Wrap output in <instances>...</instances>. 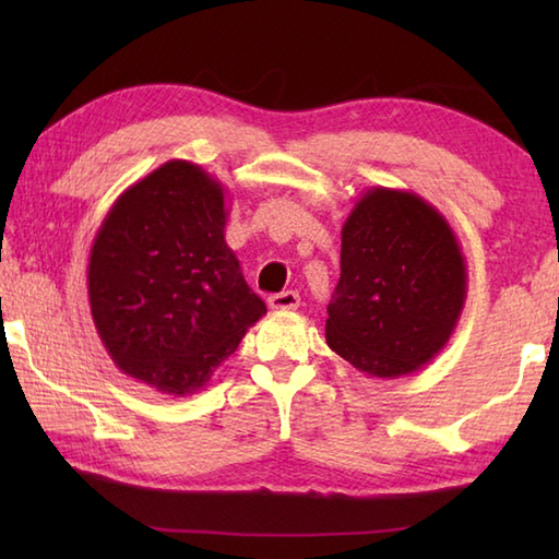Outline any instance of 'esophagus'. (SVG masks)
<instances>
[{
	"instance_id": "obj_1",
	"label": "esophagus",
	"mask_w": 559,
	"mask_h": 559,
	"mask_svg": "<svg viewBox=\"0 0 559 559\" xmlns=\"http://www.w3.org/2000/svg\"><path fill=\"white\" fill-rule=\"evenodd\" d=\"M269 307L273 312H290L298 310L300 307V295L295 290H286V293H276L269 298Z\"/></svg>"
}]
</instances>
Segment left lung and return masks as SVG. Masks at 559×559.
Masks as SVG:
<instances>
[{"label":"left lung","instance_id":"obj_1","mask_svg":"<svg viewBox=\"0 0 559 559\" xmlns=\"http://www.w3.org/2000/svg\"><path fill=\"white\" fill-rule=\"evenodd\" d=\"M466 295V259L442 213L406 189L370 187L341 230L326 343L370 377L413 374L447 346Z\"/></svg>","mask_w":559,"mask_h":559}]
</instances>
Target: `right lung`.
Here are the masks:
<instances>
[{"label":"right lung","mask_w":559,"mask_h":559,"mask_svg":"<svg viewBox=\"0 0 559 559\" xmlns=\"http://www.w3.org/2000/svg\"><path fill=\"white\" fill-rule=\"evenodd\" d=\"M225 223V187L175 158L127 187L93 237V324L112 362L160 394L204 389L266 314Z\"/></svg>","instance_id":"obj_1"}]
</instances>
